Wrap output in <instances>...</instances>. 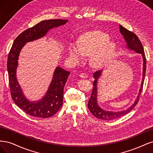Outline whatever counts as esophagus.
I'll use <instances>...</instances> for the list:
<instances>
[{
    "instance_id": "obj_1",
    "label": "esophagus",
    "mask_w": 153,
    "mask_h": 153,
    "mask_svg": "<svg viewBox=\"0 0 153 153\" xmlns=\"http://www.w3.org/2000/svg\"><path fill=\"white\" fill-rule=\"evenodd\" d=\"M79 76L80 77V78H87V75L86 73H80V75H79Z\"/></svg>"
}]
</instances>
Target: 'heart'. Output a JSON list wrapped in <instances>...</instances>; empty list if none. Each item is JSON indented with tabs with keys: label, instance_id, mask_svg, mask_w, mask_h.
<instances>
[{
	"label": "heart",
	"instance_id": "heart-1",
	"mask_svg": "<svg viewBox=\"0 0 153 153\" xmlns=\"http://www.w3.org/2000/svg\"><path fill=\"white\" fill-rule=\"evenodd\" d=\"M115 45L109 40V36L103 32L94 30L83 34L78 42L73 41L69 45L68 57L74 63L84 61L85 56L90 55V61L94 67H101L112 57Z\"/></svg>",
	"mask_w": 153,
	"mask_h": 153
}]
</instances>
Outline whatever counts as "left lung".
I'll return each mask as SVG.
<instances>
[{"instance_id":"1","label":"left lung","mask_w":153,"mask_h":153,"mask_svg":"<svg viewBox=\"0 0 153 153\" xmlns=\"http://www.w3.org/2000/svg\"><path fill=\"white\" fill-rule=\"evenodd\" d=\"M119 30L121 34L123 35V38L126 43V48L129 50L134 51L135 53L141 54L143 59V70H142V80L141 85L138 92L137 99L129 108L126 110H123L122 111H108L102 108L98 103V80L99 78L101 76L103 73L102 70H99L96 71L94 73V81L93 82V89H92L91 98L89 100L88 102V108H89L90 112L92 114L95 116L96 118L100 119L102 120H106V121H110L124 116L135 107L137 104L139 96L141 94V92L143 88V82H144L146 71V59L144 53V50L142 47V43L138 39V37L133 33V32L127 30L123 27L122 25H119Z\"/></svg>"}]
</instances>
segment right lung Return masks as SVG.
Segmentation results:
<instances>
[{
    "instance_id": "1",
    "label": "right lung",
    "mask_w": 153,
    "mask_h": 153,
    "mask_svg": "<svg viewBox=\"0 0 153 153\" xmlns=\"http://www.w3.org/2000/svg\"><path fill=\"white\" fill-rule=\"evenodd\" d=\"M68 21L57 19L38 23L17 37L9 53L7 67L12 99L18 107L33 117L48 118L57 112L62 105L64 87L70 73L58 66L55 69L52 82L43 98L36 101H30L24 95L16 78L20 53L27 43L43 38L50 30L66 24Z\"/></svg>"
}]
</instances>
